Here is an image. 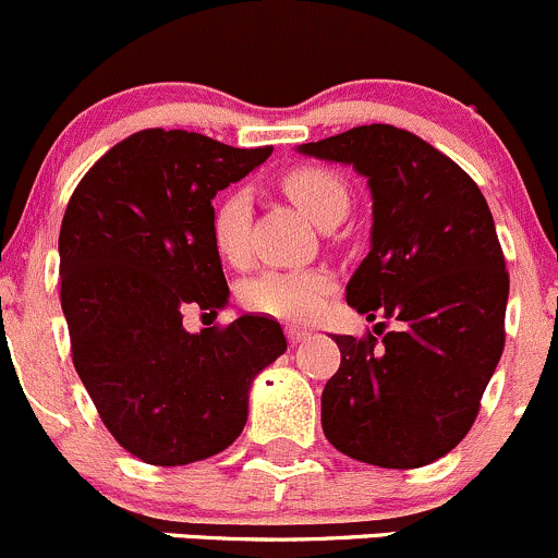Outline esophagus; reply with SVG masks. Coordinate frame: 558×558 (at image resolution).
I'll use <instances>...</instances> for the list:
<instances>
[{
	"mask_svg": "<svg viewBox=\"0 0 558 558\" xmlns=\"http://www.w3.org/2000/svg\"><path fill=\"white\" fill-rule=\"evenodd\" d=\"M286 337L291 339V342H302V339L310 337L307 328H299V326H286Z\"/></svg>",
	"mask_w": 558,
	"mask_h": 558,
	"instance_id": "esophagus-1",
	"label": "esophagus"
}]
</instances>
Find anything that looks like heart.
<instances>
[{"label": "heart", "instance_id": "1", "mask_svg": "<svg viewBox=\"0 0 558 558\" xmlns=\"http://www.w3.org/2000/svg\"><path fill=\"white\" fill-rule=\"evenodd\" d=\"M280 190L318 225L342 219L350 205L344 179L326 166H296L280 175ZM251 195L240 186L221 192L210 208V240L225 262L240 264L251 256ZM333 278L326 269H267L240 286L245 310L283 320H310L324 310Z\"/></svg>", "mask_w": 558, "mask_h": 558}]
</instances>
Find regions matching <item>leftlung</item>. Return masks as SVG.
<instances>
[{"label":"left lung","instance_id":"8db88e82","mask_svg":"<svg viewBox=\"0 0 558 558\" xmlns=\"http://www.w3.org/2000/svg\"><path fill=\"white\" fill-rule=\"evenodd\" d=\"M299 151L368 179L372 251L348 304L401 320L383 342L333 337L342 363L320 396L324 433L368 465L422 468L468 436L506 348L508 269L492 210L454 160L401 128L361 125Z\"/></svg>","mask_w":558,"mask_h":558}]
</instances>
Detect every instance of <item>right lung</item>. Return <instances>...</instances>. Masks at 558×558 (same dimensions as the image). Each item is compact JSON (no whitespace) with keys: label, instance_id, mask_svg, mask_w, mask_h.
<instances>
[{"label":"right lung","instance_id":"add662e5","mask_svg":"<svg viewBox=\"0 0 558 558\" xmlns=\"http://www.w3.org/2000/svg\"><path fill=\"white\" fill-rule=\"evenodd\" d=\"M272 146L234 149L149 128L114 144L66 205L58 238L72 361L107 430L149 465L225 451L248 420V390L286 353L278 320L184 328V310L230 296L210 240V201Z\"/></svg>","mask_w":558,"mask_h":558}]
</instances>
